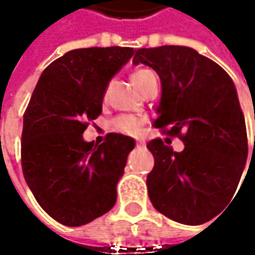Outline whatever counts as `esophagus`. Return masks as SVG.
<instances>
[{"instance_id":"esophagus-1","label":"esophagus","mask_w":255,"mask_h":255,"mask_svg":"<svg viewBox=\"0 0 255 255\" xmlns=\"http://www.w3.org/2000/svg\"><path fill=\"white\" fill-rule=\"evenodd\" d=\"M136 144H137V146H144V140H143V139H137V140H136Z\"/></svg>"}]
</instances>
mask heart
I'll return each instance as SVG.
<instances>
[{
	"instance_id": "obj_1",
	"label": "heart",
	"mask_w": 255,
	"mask_h": 255,
	"mask_svg": "<svg viewBox=\"0 0 255 255\" xmlns=\"http://www.w3.org/2000/svg\"><path fill=\"white\" fill-rule=\"evenodd\" d=\"M152 75L154 74H153L150 69H137V71L132 75L133 84H134V86H136L137 89H140V86L144 84V81H146L149 76H152ZM108 91H109V86H108L105 95L108 93ZM142 125L143 122L140 119H137V118H134V116H130V115H123V116H119L118 119H115L113 128H115L118 132L126 133V134H136V133L140 132Z\"/></svg>"
}]
</instances>
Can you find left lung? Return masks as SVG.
<instances>
[{
    "label": "left lung",
    "mask_w": 255,
    "mask_h": 255,
    "mask_svg": "<svg viewBox=\"0 0 255 255\" xmlns=\"http://www.w3.org/2000/svg\"><path fill=\"white\" fill-rule=\"evenodd\" d=\"M133 64L150 66L160 78L153 126L169 128L166 133L184 143L181 152L162 139L147 143L154 157L146 180L150 201L171 220L203 224L233 199L249 156L236 86L220 65L189 46L140 48Z\"/></svg>",
    "instance_id": "obj_1"
}]
</instances>
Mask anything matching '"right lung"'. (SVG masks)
I'll return each instance as SVG.
<instances>
[{
	"label": "right lung",
	"mask_w": 255,
	"mask_h": 255,
	"mask_svg": "<svg viewBox=\"0 0 255 255\" xmlns=\"http://www.w3.org/2000/svg\"><path fill=\"white\" fill-rule=\"evenodd\" d=\"M133 48H81L45 68L24 113L21 162L34 197L52 219L78 227L112 209L134 140L109 133L93 147L88 125L102 113L106 88Z\"/></svg>",
	"instance_id": "right-lung-1"
}]
</instances>
